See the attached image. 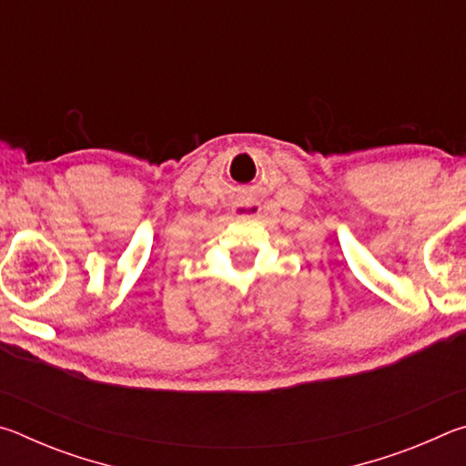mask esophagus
Wrapping results in <instances>:
<instances>
[{"instance_id": "esophagus-1", "label": "esophagus", "mask_w": 466, "mask_h": 466, "mask_svg": "<svg viewBox=\"0 0 466 466\" xmlns=\"http://www.w3.org/2000/svg\"><path fill=\"white\" fill-rule=\"evenodd\" d=\"M261 201L255 197H240V199L232 201V214L236 216H257L261 214Z\"/></svg>"}]
</instances>
